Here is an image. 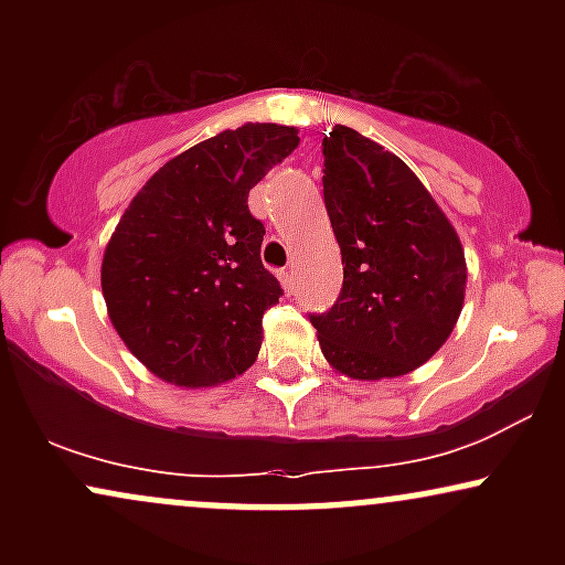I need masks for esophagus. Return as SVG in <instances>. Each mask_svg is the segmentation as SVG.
Wrapping results in <instances>:
<instances>
[{
  "instance_id": "obj_1",
  "label": "esophagus",
  "mask_w": 565,
  "mask_h": 565,
  "mask_svg": "<svg viewBox=\"0 0 565 565\" xmlns=\"http://www.w3.org/2000/svg\"><path fill=\"white\" fill-rule=\"evenodd\" d=\"M278 278H281L284 289H287V291H295V270H291V268L281 270V274H278Z\"/></svg>"
}]
</instances>
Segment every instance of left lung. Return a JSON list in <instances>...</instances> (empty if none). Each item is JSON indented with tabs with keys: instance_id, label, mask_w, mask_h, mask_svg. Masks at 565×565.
<instances>
[{
	"instance_id": "obj_1",
	"label": "left lung",
	"mask_w": 565,
	"mask_h": 565,
	"mask_svg": "<svg viewBox=\"0 0 565 565\" xmlns=\"http://www.w3.org/2000/svg\"><path fill=\"white\" fill-rule=\"evenodd\" d=\"M321 153L342 289L310 323L329 364L348 377H401L425 364L459 319L462 244L417 174L380 142L337 125Z\"/></svg>"
}]
</instances>
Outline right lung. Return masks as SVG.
Here are the masks:
<instances>
[{"mask_svg": "<svg viewBox=\"0 0 565 565\" xmlns=\"http://www.w3.org/2000/svg\"><path fill=\"white\" fill-rule=\"evenodd\" d=\"M300 146L295 127L244 125L167 161L142 185L103 255V297L127 348L183 387L246 372L263 316L284 295L260 260L249 188Z\"/></svg>", "mask_w": 565, "mask_h": 565, "instance_id": "1", "label": "right lung"}]
</instances>
